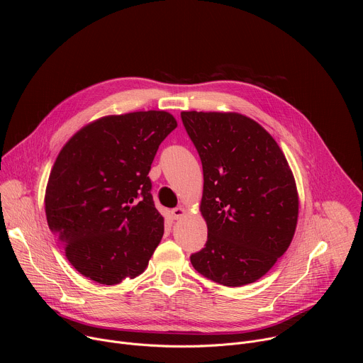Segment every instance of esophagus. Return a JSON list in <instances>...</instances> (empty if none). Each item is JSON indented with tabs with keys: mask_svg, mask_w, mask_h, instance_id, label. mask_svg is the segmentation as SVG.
Wrapping results in <instances>:
<instances>
[{
	"mask_svg": "<svg viewBox=\"0 0 363 363\" xmlns=\"http://www.w3.org/2000/svg\"><path fill=\"white\" fill-rule=\"evenodd\" d=\"M185 213H186V211L182 208V206H177V208H174V210L171 211V217H172L174 220H178V218L184 217Z\"/></svg>",
	"mask_w": 363,
	"mask_h": 363,
	"instance_id": "esophagus-1",
	"label": "esophagus"
}]
</instances>
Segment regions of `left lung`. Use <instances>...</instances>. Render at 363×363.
<instances>
[{
	"label": "left lung",
	"mask_w": 363,
	"mask_h": 363,
	"mask_svg": "<svg viewBox=\"0 0 363 363\" xmlns=\"http://www.w3.org/2000/svg\"><path fill=\"white\" fill-rule=\"evenodd\" d=\"M202 164L205 247L191 255L203 277L240 287L263 277L289 248L298 195L273 136L240 113L182 112Z\"/></svg>",
	"instance_id": "left-lung-1"
}]
</instances>
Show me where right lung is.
<instances>
[{
    "label": "right lung",
    "mask_w": 363,
    "mask_h": 363,
    "mask_svg": "<svg viewBox=\"0 0 363 363\" xmlns=\"http://www.w3.org/2000/svg\"><path fill=\"white\" fill-rule=\"evenodd\" d=\"M177 128L164 111L97 119L63 146L45 188V217L70 264L113 286L145 272L164 235L147 177Z\"/></svg>",
    "instance_id": "add662e5"
}]
</instances>
